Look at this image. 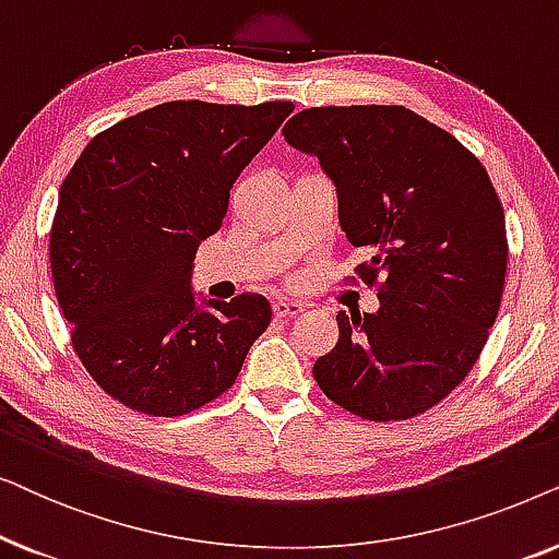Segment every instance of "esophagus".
Wrapping results in <instances>:
<instances>
[{"label":"esophagus","instance_id":"obj_1","mask_svg":"<svg viewBox=\"0 0 559 559\" xmlns=\"http://www.w3.org/2000/svg\"><path fill=\"white\" fill-rule=\"evenodd\" d=\"M272 310H274V316H277V318H295L297 312L305 310V305L297 302V300H274Z\"/></svg>","mask_w":559,"mask_h":559}]
</instances>
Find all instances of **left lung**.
<instances>
[{
  "label": "left lung",
  "instance_id": "left-lung-1",
  "mask_svg": "<svg viewBox=\"0 0 559 559\" xmlns=\"http://www.w3.org/2000/svg\"><path fill=\"white\" fill-rule=\"evenodd\" d=\"M318 157L379 310L338 312V343L312 366L328 400L371 423L409 419L453 392L499 316L507 221L486 167L404 106H320L282 129Z\"/></svg>",
  "mask_w": 559,
  "mask_h": 559
}]
</instances>
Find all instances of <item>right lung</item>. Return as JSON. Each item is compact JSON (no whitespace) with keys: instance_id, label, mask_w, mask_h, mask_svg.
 Wrapping results in <instances>:
<instances>
[{"instance_id":"right-lung-1","label":"right lung","mask_w":559,"mask_h":559,"mask_svg":"<svg viewBox=\"0 0 559 559\" xmlns=\"http://www.w3.org/2000/svg\"><path fill=\"white\" fill-rule=\"evenodd\" d=\"M289 111V102L152 106L96 134L60 186L52 285L81 364L124 407L155 417L203 407L270 328L264 295L218 302L190 280L236 178Z\"/></svg>"}]
</instances>
